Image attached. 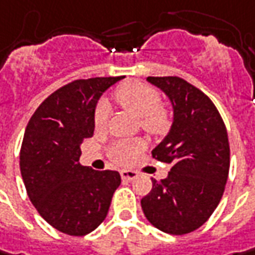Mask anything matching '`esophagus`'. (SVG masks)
<instances>
[{"mask_svg": "<svg viewBox=\"0 0 255 255\" xmlns=\"http://www.w3.org/2000/svg\"><path fill=\"white\" fill-rule=\"evenodd\" d=\"M138 176V172L132 169H123L121 171V178L124 180H132Z\"/></svg>", "mask_w": 255, "mask_h": 255, "instance_id": "34e87169", "label": "esophagus"}]
</instances>
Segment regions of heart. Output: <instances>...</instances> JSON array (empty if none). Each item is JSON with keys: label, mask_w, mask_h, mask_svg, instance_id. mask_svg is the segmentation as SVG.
<instances>
[{"label": "heart", "mask_w": 255, "mask_h": 255, "mask_svg": "<svg viewBox=\"0 0 255 255\" xmlns=\"http://www.w3.org/2000/svg\"><path fill=\"white\" fill-rule=\"evenodd\" d=\"M114 100L121 109L141 119V128L149 135H163L171 128V114L161 104L159 93L154 87L138 82L120 84L114 92ZM109 106L101 101L94 111V127L103 129L109 121ZM141 149L139 142H119L110 151V158L116 163H126L131 155Z\"/></svg>", "instance_id": "obj_1"}]
</instances>
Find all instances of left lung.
I'll return each instance as SVG.
<instances>
[{
  "label": "left lung",
  "instance_id": "8db88e82",
  "mask_svg": "<svg viewBox=\"0 0 255 255\" xmlns=\"http://www.w3.org/2000/svg\"><path fill=\"white\" fill-rule=\"evenodd\" d=\"M146 80L169 97L173 123L152 151L171 172L165 179H152L141 206L156 229L182 236L206 223L223 196L230 168L227 129L213 101L193 84L178 76Z\"/></svg>",
  "mask_w": 255,
  "mask_h": 255
}]
</instances>
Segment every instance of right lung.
Listing matches in <instances>:
<instances>
[{
  "label": "right lung",
  "instance_id": "obj_1",
  "mask_svg": "<svg viewBox=\"0 0 255 255\" xmlns=\"http://www.w3.org/2000/svg\"><path fill=\"white\" fill-rule=\"evenodd\" d=\"M120 77H93L52 93L29 120L19 168L32 205L52 227L69 236L97 229L121 183L117 171H94L79 162L80 144L94 132L100 96Z\"/></svg>",
  "mask_w": 255,
  "mask_h": 255
}]
</instances>
